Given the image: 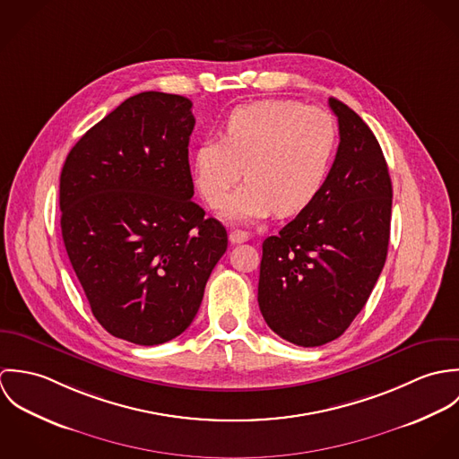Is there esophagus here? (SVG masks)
<instances>
[{"mask_svg": "<svg viewBox=\"0 0 459 459\" xmlns=\"http://www.w3.org/2000/svg\"><path fill=\"white\" fill-rule=\"evenodd\" d=\"M251 238V235L247 231H242V230H231L230 231V242L231 244H244Z\"/></svg>", "mask_w": 459, "mask_h": 459, "instance_id": "esophagus-1", "label": "esophagus"}]
</instances>
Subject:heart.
<instances>
[{"mask_svg": "<svg viewBox=\"0 0 459 459\" xmlns=\"http://www.w3.org/2000/svg\"><path fill=\"white\" fill-rule=\"evenodd\" d=\"M335 144L337 127L325 109L286 99L238 106L224 120L221 139L197 144V191L215 204L246 173V186L219 204L224 217L299 213L322 191Z\"/></svg>", "mask_w": 459, "mask_h": 459, "instance_id": "obj_1", "label": "heart"}]
</instances>
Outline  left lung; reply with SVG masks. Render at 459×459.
<instances>
[{"label":"left lung","instance_id":"8db88e82","mask_svg":"<svg viewBox=\"0 0 459 459\" xmlns=\"http://www.w3.org/2000/svg\"><path fill=\"white\" fill-rule=\"evenodd\" d=\"M339 146L327 180L263 242L258 302L266 325L297 346L337 339L366 306L387 260L393 184L364 120L337 99Z\"/></svg>","mask_w":459,"mask_h":459}]
</instances>
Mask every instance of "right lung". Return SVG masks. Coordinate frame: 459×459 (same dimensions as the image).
I'll return each instance as SVG.
<instances>
[{
    "instance_id": "1",
    "label": "right lung",
    "mask_w": 459,
    "mask_h": 459,
    "mask_svg": "<svg viewBox=\"0 0 459 459\" xmlns=\"http://www.w3.org/2000/svg\"><path fill=\"white\" fill-rule=\"evenodd\" d=\"M191 108L134 95L74 144L60 177L62 237L91 313L141 346L193 324L228 247L226 228L191 199Z\"/></svg>"
}]
</instances>
